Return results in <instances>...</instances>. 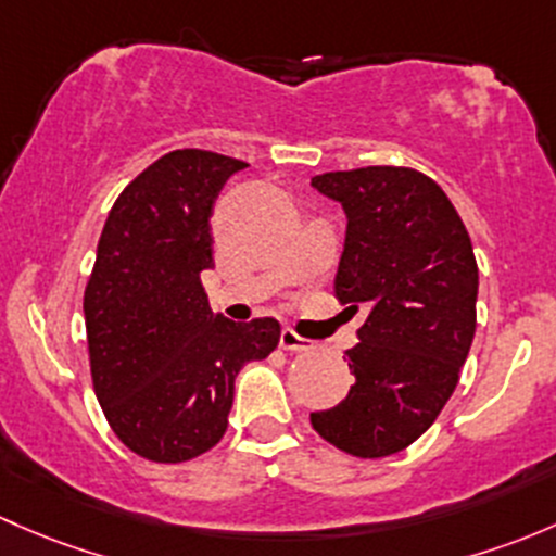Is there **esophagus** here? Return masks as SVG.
<instances>
[{"mask_svg": "<svg viewBox=\"0 0 556 556\" xmlns=\"http://www.w3.org/2000/svg\"><path fill=\"white\" fill-rule=\"evenodd\" d=\"M279 346H282L285 352H308V349H314L312 341L298 336L293 327H285V330L279 332Z\"/></svg>", "mask_w": 556, "mask_h": 556, "instance_id": "obj_1", "label": "esophagus"}]
</instances>
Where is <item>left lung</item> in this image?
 <instances>
[{
	"instance_id": "8db88e82",
	"label": "left lung",
	"mask_w": 556,
	"mask_h": 556,
	"mask_svg": "<svg viewBox=\"0 0 556 556\" xmlns=\"http://www.w3.org/2000/svg\"><path fill=\"white\" fill-rule=\"evenodd\" d=\"M317 191L346 210L336 298L359 312L346 400L312 413L323 440L356 458H383L418 440L458 386L477 330L475 248L453 202L413 167L323 173Z\"/></svg>"
}]
</instances>
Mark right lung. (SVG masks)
<instances>
[{"mask_svg": "<svg viewBox=\"0 0 556 556\" xmlns=\"http://www.w3.org/2000/svg\"><path fill=\"white\" fill-rule=\"evenodd\" d=\"M242 160L202 149L160 156L125 186L85 288L92 389L122 445L156 464L207 453L229 426L233 378L279 343L277 319L213 314L210 215Z\"/></svg>", "mask_w": 556, "mask_h": 556, "instance_id": "obj_1", "label": "right lung"}]
</instances>
